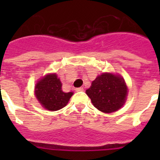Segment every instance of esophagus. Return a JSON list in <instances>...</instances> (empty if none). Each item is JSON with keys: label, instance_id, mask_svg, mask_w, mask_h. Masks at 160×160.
Listing matches in <instances>:
<instances>
[{"label": "esophagus", "instance_id": "1", "mask_svg": "<svg viewBox=\"0 0 160 160\" xmlns=\"http://www.w3.org/2000/svg\"><path fill=\"white\" fill-rule=\"evenodd\" d=\"M76 91H77V92H80V91H83V90H84V88L83 87H79V88H76Z\"/></svg>", "mask_w": 160, "mask_h": 160}]
</instances>
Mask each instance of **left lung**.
Listing matches in <instances>:
<instances>
[{"instance_id":"obj_1","label":"left lung","mask_w":160,"mask_h":160,"mask_svg":"<svg viewBox=\"0 0 160 160\" xmlns=\"http://www.w3.org/2000/svg\"><path fill=\"white\" fill-rule=\"evenodd\" d=\"M85 92L96 109L104 113H112L123 106L128 88L120 75L103 73L92 81Z\"/></svg>"}]
</instances>
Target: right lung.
<instances>
[{"label":"right lung","mask_w":160,"mask_h":160,"mask_svg":"<svg viewBox=\"0 0 160 160\" xmlns=\"http://www.w3.org/2000/svg\"><path fill=\"white\" fill-rule=\"evenodd\" d=\"M62 84L56 74H48L36 83L35 95L45 109L55 111L67 105L73 92L62 91Z\"/></svg>","instance_id":"right-lung-1"}]
</instances>
